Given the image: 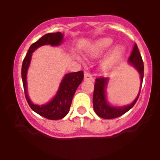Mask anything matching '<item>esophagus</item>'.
Wrapping results in <instances>:
<instances>
[{
  "mask_svg": "<svg viewBox=\"0 0 160 160\" xmlns=\"http://www.w3.org/2000/svg\"><path fill=\"white\" fill-rule=\"evenodd\" d=\"M84 80H87V81H93V78L92 74L89 72H85L84 74Z\"/></svg>",
  "mask_w": 160,
  "mask_h": 160,
  "instance_id": "34e87169",
  "label": "esophagus"
}]
</instances>
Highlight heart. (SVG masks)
Segmentation results:
<instances>
[{
  "label": "heart",
  "mask_w": 160,
  "mask_h": 160,
  "mask_svg": "<svg viewBox=\"0 0 160 160\" xmlns=\"http://www.w3.org/2000/svg\"><path fill=\"white\" fill-rule=\"evenodd\" d=\"M113 44V41L108 38L99 40L92 45L89 53L92 56L98 57L108 51ZM125 52V49L122 46H117L108 52L107 56L102 62V68L108 71L117 65Z\"/></svg>",
  "instance_id": "obj_1"
}]
</instances>
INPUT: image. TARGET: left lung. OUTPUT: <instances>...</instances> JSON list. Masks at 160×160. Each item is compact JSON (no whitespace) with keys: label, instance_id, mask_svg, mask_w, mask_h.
<instances>
[{"label":"left lung","instance_id":"1","mask_svg":"<svg viewBox=\"0 0 160 160\" xmlns=\"http://www.w3.org/2000/svg\"><path fill=\"white\" fill-rule=\"evenodd\" d=\"M128 61L137 69L140 74L141 89L143 78H144V63H143L142 58H141L136 43L134 45L131 56L128 58ZM108 80H109V78H104V77H100L95 79L94 92H93V108H94L95 112L98 117L104 119H113L123 115L135 105L140 95L141 89L136 98L131 104L123 106V107H113L108 104L107 98H106V89H107Z\"/></svg>","mask_w":160,"mask_h":160}]
</instances>
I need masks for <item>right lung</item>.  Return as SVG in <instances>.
Returning a JSON list of instances; mask_svg holds the SVG:
<instances>
[{
  "mask_svg": "<svg viewBox=\"0 0 160 160\" xmlns=\"http://www.w3.org/2000/svg\"><path fill=\"white\" fill-rule=\"evenodd\" d=\"M62 40H63V34L61 32L49 33L43 35L38 41L31 46L22 65V79L25 98L28 103L30 108L37 113L52 120H60L68 114L75 92L82 81L84 76L83 72L82 71H80L78 72L65 74L64 78L62 79L58 90L57 91L54 98L49 103L43 105L33 104L29 98L27 91V72L32 59V53L36 49L43 45L50 44L51 46H58L62 43Z\"/></svg>",
  "mask_w": 160,
  "mask_h": 160,
  "instance_id": "add662e5",
  "label": "right lung"
}]
</instances>
